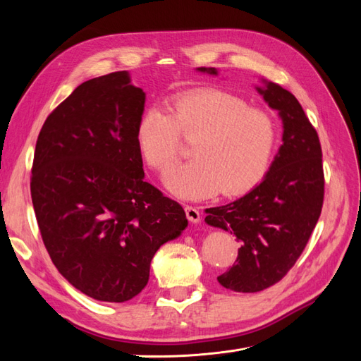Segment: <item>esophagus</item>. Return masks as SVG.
<instances>
[{"label": "esophagus", "mask_w": 361, "mask_h": 361, "mask_svg": "<svg viewBox=\"0 0 361 361\" xmlns=\"http://www.w3.org/2000/svg\"><path fill=\"white\" fill-rule=\"evenodd\" d=\"M185 214H187V218L194 224L200 223V220H202V214L199 211V207H195V206H188V204L185 206Z\"/></svg>", "instance_id": "esophagus-1"}]
</instances>
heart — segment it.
Instances as JSON below:
<instances>
[{
	"mask_svg": "<svg viewBox=\"0 0 361 361\" xmlns=\"http://www.w3.org/2000/svg\"><path fill=\"white\" fill-rule=\"evenodd\" d=\"M171 114L150 106L141 114L135 141L150 169L162 171L178 156V133L198 135L192 148L195 159L166 171V188L188 200L223 192L236 195L250 190L264 176L276 147L274 120L250 108L232 93L216 89L178 96Z\"/></svg>",
	"mask_w": 361,
	"mask_h": 361,
	"instance_id": "b5f03b06",
	"label": "heart"
}]
</instances>
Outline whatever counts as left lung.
<instances>
[{
  "mask_svg": "<svg viewBox=\"0 0 361 361\" xmlns=\"http://www.w3.org/2000/svg\"><path fill=\"white\" fill-rule=\"evenodd\" d=\"M199 72L218 75L215 68ZM256 87L279 111L283 135L265 178L232 203L206 209V224L231 232L241 243L236 264L216 280L235 292H259L276 285L295 265L319 220L324 170L319 137L290 92L262 80Z\"/></svg>",
  "mask_w": 361,
  "mask_h": 361,
  "instance_id": "1",
  "label": "left lung"
}]
</instances>
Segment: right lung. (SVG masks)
Masks as SVG:
<instances>
[{"label":"right lung","mask_w":361,"mask_h":361,"mask_svg":"<svg viewBox=\"0 0 361 361\" xmlns=\"http://www.w3.org/2000/svg\"><path fill=\"white\" fill-rule=\"evenodd\" d=\"M145 102L129 72L108 73L76 87L37 137L30 187L43 244L97 301L134 298L158 248L188 226L182 206L145 182L135 141Z\"/></svg>","instance_id":"add662e5"}]
</instances>
